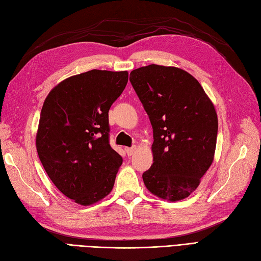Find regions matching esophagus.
<instances>
[{"mask_svg": "<svg viewBox=\"0 0 261 261\" xmlns=\"http://www.w3.org/2000/svg\"><path fill=\"white\" fill-rule=\"evenodd\" d=\"M135 150H136V146H132V147H125L126 154L128 156H132L133 154H134Z\"/></svg>", "mask_w": 261, "mask_h": 261, "instance_id": "1", "label": "esophagus"}]
</instances>
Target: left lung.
Segmentation results:
<instances>
[{
    "mask_svg": "<svg viewBox=\"0 0 261 261\" xmlns=\"http://www.w3.org/2000/svg\"><path fill=\"white\" fill-rule=\"evenodd\" d=\"M129 81L152 127V165L145 186L163 199L186 198L214 161L218 119L204 88L184 69L151 64Z\"/></svg>",
    "mask_w": 261,
    "mask_h": 261,
    "instance_id": "1",
    "label": "left lung"
}]
</instances>
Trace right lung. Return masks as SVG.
I'll use <instances>...</instances> for the list:
<instances>
[{"label": "right lung", "instance_id": "obj_1", "mask_svg": "<svg viewBox=\"0 0 261 261\" xmlns=\"http://www.w3.org/2000/svg\"><path fill=\"white\" fill-rule=\"evenodd\" d=\"M127 82L126 71L92 69L61 82L43 104L37 154L54 185L80 205L109 195L123 163L110 145L109 111Z\"/></svg>", "mask_w": 261, "mask_h": 261}]
</instances>
